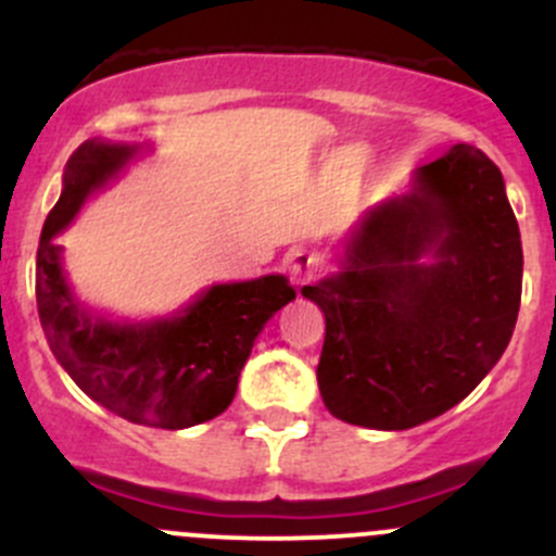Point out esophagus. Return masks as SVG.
I'll use <instances>...</instances> for the list:
<instances>
[{
  "mask_svg": "<svg viewBox=\"0 0 556 556\" xmlns=\"http://www.w3.org/2000/svg\"><path fill=\"white\" fill-rule=\"evenodd\" d=\"M285 271H288L290 282H293V285L309 282V279L315 277V271H317V257L309 255L306 250L288 252V257H285Z\"/></svg>",
  "mask_w": 556,
  "mask_h": 556,
  "instance_id": "1",
  "label": "esophagus"
}]
</instances>
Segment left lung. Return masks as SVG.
<instances>
[{
  "label": "left lung",
  "instance_id": "8db88e82",
  "mask_svg": "<svg viewBox=\"0 0 556 556\" xmlns=\"http://www.w3.org/2000/svg\"><path fill=\"white\" fill-rule=\"evenodd\" d=\"M521 236L497 165L476 147L415 170L371 208L342 271L301 288L326 317L317 386L344 424L402 432L459 404L519 317Z\"/></svg>",
  "mask_w": 556,
  "mask_h": 556
}]
</instances>
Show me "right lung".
Masks as SVG:
<instances>
[{
  "instance_id": "add662e5",
  "label": "right lung",
  "mask_w": 556,
  "mask_h": 556,
  "mask_svg": "<svg viewBox=\"0 0 556 556\" xmlns=\"http://www.w3.org/2000/svg\"><path fill=\"white\" fill-rule=\"evenodd\" d=\"M135 154L138 147L91 138L67 160L37 247V312L51 353L86 396L132 424L187 429L228 409L255 337L295 290L282 274L212 285L185 309L143 323L111 320L80 304L53 236Z\"/></svg>"
}]
</instances>
